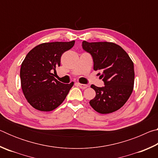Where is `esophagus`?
Segmentation results:
<instances>
[{"label": "esophagus", "instance_id": "obj_1", "mask_svg": "<svg viewBox=\"0 0 158 158\" xmlns=\"http://www.w3.org/2000/svg\"><path fill=\"white\" fill-rule=\"evenodd\" d=\"M77 85H78L81 88V89H86V88L89 87V85H88L81 84H79V83H77Z\"/></svg>", "mask_w": 158, "mask_h": 158}]
</instances>
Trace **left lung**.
<instances>
[{
    "label": "left lung",
    "instance_id": "8db88e82",
    "mask_svg": "<svg viewBox=\"0 0 158 158\" xmlns=\"http://www.w3.org/2000/svg\"><path fill=\"white\" fill-rule=\"evenodd\" d=\"M82 48L91 55L94 70L102 71L100 77L105 84L102 87L91 85L96 95L89 102L90 106L103 114L117 111L132 93L135 81L133 62L121 47L112 42L83 41Z\"/></svg>",
    "mask_w": 158,
    "mask_h": 158
}]
</instances>
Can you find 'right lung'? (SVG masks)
<instances>
[{
  "label": "right lung",
  "mask_w": 158,
  "mask_h": 158,
  "mask_svg": "<svg viewBox=\"0 0 158 158\" xmlns=\"http://www.w3.org/2000/svg\"><path fill=\"white\" fill-rule=\"evenodd\" d=\"M74 41L39 44L31 49L21 64V89L28 103L39 111H50L65 100L74 82L63 84L54 78L64 52L74 46Z\"/></svg>",
  "instance_id": "right-lung-1"
}]
</instances>
